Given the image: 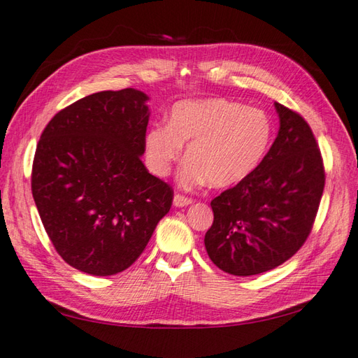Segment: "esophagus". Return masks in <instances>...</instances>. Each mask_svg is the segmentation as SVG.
Instances as JSON below:
<instances>
[{
  "mask_svg": "<svg viewBox=\"0 0 358 358\" xmlns=\"http://www.w3.org/2000/svg\"><path fill=\"white\" fill-rule=\"evenodd\" d=\"M189 203H192V199L189 198H185V196H182V194H174V198H173V206L174 207H187V206H189Z\"/></svg>",
  "mask_w": 358,
  "mask_h": 358,
  "instance_id": "34e87169",
  "label": "esophagus"
}]
</instances>
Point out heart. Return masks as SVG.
<instances>
[{"instance_id":"heart-1","label":"heart","mask_w":358,"mask_h":358,"mask_svg":"<svg viewBox=\"0 0 358 358\" xmlns=\"http://www.w3.org/2000/svg\"><path fill=\"white\" fill-rule=\"evenodd\" d=\"M272 122L257 108L227 99L182 100L173 106L169 123L145 134L150 170L166 176L184 155L180 187L193 188L208 180L211 187L236 185L258 169L272 142Z\"/></svg>"}]
</instances>
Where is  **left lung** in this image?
<instances>
[{"label":"left lung","mask_w":358,"mask_h":358,"mask_svg":"<svg viewBox=\"0 0 358 358\" xmlns=\"http://www.w3.org/2000/svg\"><path fill=\"white\" fill-rule=\"evenodd\" d=\"M280 129L249 178L211 201L213 225L203 238L213 264L236 276L281 266L308 239L324 188V169L312 129L275 101Z\"/></svg>","instance_id":"obj_1"}]
</instances>
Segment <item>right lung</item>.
<instances>
[{"mask_svg": "<svg viewBox=\"0 0 358 358\" xmlns=\"http://www.w3.org/2000/svg\"><path fill=\"white\" fill-rule=\"evenodd\" d=\"M148 100L134 87L91 94L55 114L36 145L35 206L58 255L80 272L125 271L170 211L173 189L141 160Z\"/></svg>", "mask_w": 358, "mask_h": 358, "instance_id": "add662e5", "label": "right lung"}]
</instances>
